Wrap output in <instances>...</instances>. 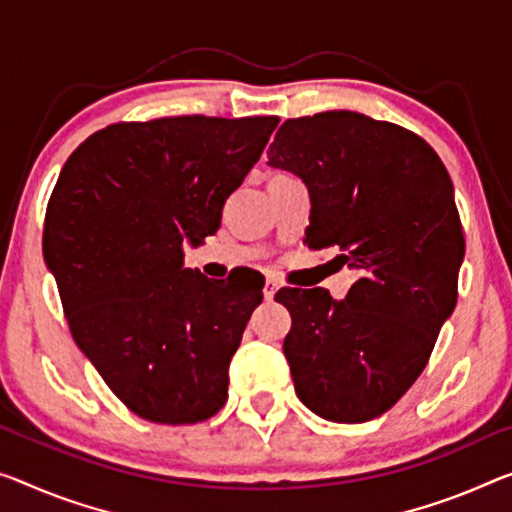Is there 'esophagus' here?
I'll list each match as a JSON object with an SVG mask.
<instances>
[{
    "label": "esophagus",
    "mask_w": 512,
    "mask_h": 512,
    "mask_svg": "<svg viewBox=\"0 0 512 512\" xmlns=\"http://www.w3.org/2000/svg\"><path fill=\"white\" fill-rule=\"evenodd\" d=\"M277 290H279V283H277V279H267V281H265V288H263L265 300H272V297H274V293H277Z\"/></svg>",
    "instance_id": "esophagus-1"
}]
</instances>
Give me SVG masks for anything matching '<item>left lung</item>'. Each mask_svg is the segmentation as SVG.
Here are the masks:
<instances>
[{"label": "left lung", "mask_w": 512, "mask_h": 512, "mask_svg": "<svg viewBox=\"0 0 512 512\" xmlns=\"http://www.w3.org/2000/svg\"><path fill=\"white\" fill-rule=\"evenodd\" d=\"M267 164L309 187V249L359 272L345 300L281 288L295 393L313 414L364 423L391 410L426 368L458 302L465 235L453 183L428 141L357 112L288 119Z\"/></svg>", "instance_id": "obj_1"}]
</instances>
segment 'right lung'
<instances>
[{
  "instance_id": "right-lung-1",
  "label": "right lung",
  "mask_w": 512,
  "mask_h": 512,
  "mask_svg": "<svg viewBox=\"0 0 512 512\" xmlns=\"http://www.w3.org/2000/svg\"><path fill=\"white\" fill-rule=\"evenodd\" d=\"M277 116L114 123L82 141L54 185L43 256L77 348L116 398L167 426L210 419L263 286L203 277L183 242L222 222Z\"/></svg>"
}]
</instances>
